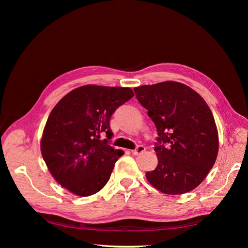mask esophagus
Here are the masks:
<instances>
[{
	"instance_id": "34e87169",
	"label": "esophagus",
	"mask_w": 248,
	"mask_h": 248,
	"mask_svg": "<svg viewBox=\"0 0 248 248\" xmlns=\"http://www.w3.org/2000/svg\"><path fill=\"white\" fill-rule=\"evenodd\" d=\"M145 151H146V148H145L144 146L140 145V146H138L134 150H131V153H132L133 155H139V154L144 153Z\"/></svg>"
}]
</instances>
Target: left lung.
I'll return each mask as SVG.
<instances>
[{"instance_id": "left-lung-1", "label": "left lung", "mask_w": 248, "mask_h": 248, "mask_svg": "<svg viewBox=\"0 0 248 248\" xmlns=\"http://www.w3.org/2000/svg\"><path fill=\"white\" fill-rule=\"evenodd\" d=\"M156 128L158 164L147 171L149 183L166 194H183L198 187L214 166L218 132L211 109L194 90L163 81L134 88Z\"/></svg>"}]
</instances>
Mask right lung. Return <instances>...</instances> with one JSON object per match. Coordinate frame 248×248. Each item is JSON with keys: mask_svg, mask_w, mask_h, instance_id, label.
I'll list each match as a JSON object with an SVG mask.
<instances>
[{"mask_svg": "<svg viewBox=\"0 0 248 248\" xmlns=\"http://www.w3.org/2000/svg\"><path fill=\"white\" fill-rule=\"evenodd\" d=\"M130 88L87 85L72 90L52 108L41 139V154L56 181L78 197L108 183L124 152L114 149L109 120L133 97ZM102 135L107 139L101 140Z\"/></svg>", "mask_w": 248, "mask_h": 248, "instance_id": "1", "label": "right lung"}]
</instances>
